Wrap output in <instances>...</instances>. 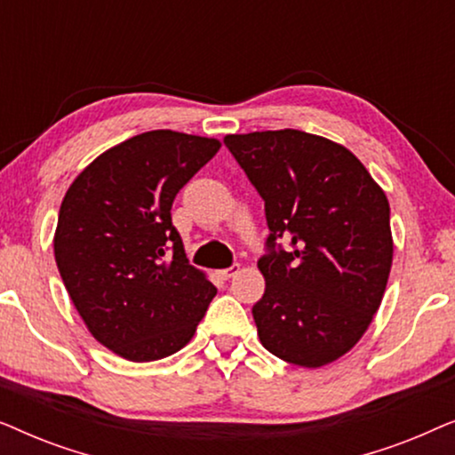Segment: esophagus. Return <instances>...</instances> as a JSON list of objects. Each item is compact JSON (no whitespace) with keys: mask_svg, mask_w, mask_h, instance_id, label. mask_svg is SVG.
<instances>
[{"mask_svg":"<svg viewBox=\"0 0 455 455\" xmlns=\"http://www.w3.org/2000/svg\"><path fill=\"white\" fill-rule=\"evenodd\" d=\"M235 273H240V265L238 263H234V265L226 267V269H221L220 275H221V279H229V277H234Z\"/></svg>","mask_w":455,"mask_h":455,"instance_id":"34e87169","label":"esophagus"}]
</instances>
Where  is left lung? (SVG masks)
Segmentation results:
<instances>
[{"label": "left lung", "instance_id": "obj_1", "mask_svg": "<svg viewBox=\"0 0 455 455\" xmlns=\"http://www.w3.org/2000/svg\"><path fill=\"white\" fill-rule=\"evenodd\" d=\"M223 142L265 201V294L252 307L260 344L307 369L333 363L383 300L394 257L387 196L323 136L285 128Z\"/></svg>", "mask_w": 455, "mask_h": 455}]
</instances>
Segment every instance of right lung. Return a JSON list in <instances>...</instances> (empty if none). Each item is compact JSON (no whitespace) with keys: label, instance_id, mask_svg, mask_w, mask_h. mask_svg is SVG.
<instances>
[{"label":"right lung","instance_id":"right-lung-1","mask_svg":"<svg viewBox=\"0 0 455 455\" xmlns=\"http://www.w3.org/2000/svg\"><path fill=\"white\" fill-rule=\"evenodd\" d=\"M220 140L151 130L92 161L68 188L53 251L78 315L105 347L132 363L188 344L217 288L188 263L173 198Z\"/></svg>","mask_w":455,"mask_h":455}]
</instances>
